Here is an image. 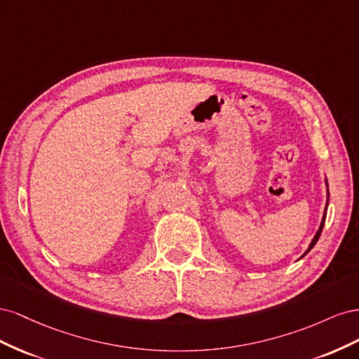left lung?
I'll list each match as a JSON object with an SVG mask.
<instances>
[{
    "label": "left lung",
    "mask_w": 359,
    "mask_h": 359,
    "mask_svg": "<svg viewBox=\"0 0 359 359\" xmlns=\"http://www.w3.org/2000/svg\"><path fill=\"white\" fill-rule=\"evenodd\" d=\"M325 182H327V180H325ZM327 187H328V182H327ZM328 196H330V191H328ZM327 208H328V202H327V206H325V212H323V217H322V222H320V226H319V229H318V232H316V235H314V238L311 240V243H310V245H309V248L306 250V253H304L301 257H304L306 256L310 250L316 245V243H318V240H319V236H320V233H322V229H323V224H325V219H327Z\"/></svg>",
    "instance_id": "left-lung-1"
}]
</instances>
